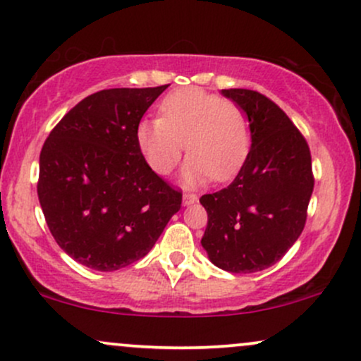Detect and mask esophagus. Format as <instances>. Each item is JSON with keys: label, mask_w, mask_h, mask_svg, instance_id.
Instances as JSON below:
<instances>
[{"label": "esophagus", "mask_w": 361, "mask_h": 361, "mask_svg": "<svg viewBox=\"0 0 361 361\" xmlns=\"http://www.w3.org/2000/svg\"><path fill=\"white\" fill-rule=\"evenodd\" d=\"M198 200V197L195 193H185L183 195V205H193Z\"/></svg>", "instance_id": "obj_1"}]
</instances>
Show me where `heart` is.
Segmentation results:
<instances>
[{"mask_svg": "<svg viewBox=\"0 0 361 361\" xmlns=\"http://www.w3.org/2000/svg\"><path fill=\"white\" fill-rule=\"evenodd\" d=\"M159 114L140 118L134 132L139 152L156 173L169 175L185 147L190 156L183 180L190 185L212 176L229 180L243 166L251 149V126L238 103L202 88H183L161 100Z\"/></svg>", "mask_w": 361, "mask_h": 361, "instance_id": "1", "label": "heart"}]
</instances>
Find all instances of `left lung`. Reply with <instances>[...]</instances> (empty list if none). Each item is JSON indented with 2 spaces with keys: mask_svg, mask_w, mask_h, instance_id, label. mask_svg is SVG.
Instances as JSON below:
<instances>
[{
  "mask_svg": "<svg viewBox=\"0 0 361 361\" xmlns=\"http://www.w3.org/2000/svg\"><path fill=\"white\" fill-rule=\"evenodd\" d=\"M222 94L246 111L251 149L227 188L200 198L209 222L202 246L229 273L267 270L299 239L314 190L307 140L283 110L252 90Z\"/></svg>",
  "mask_w": 361,
  "mask_h": 361,
  "instance_id": "obj_1",
  "label": "left lung"
}]
</instances>
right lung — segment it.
Listing matches in <instances>:
<instances>
[{"mask_svg": "<svg viewBox=\"0 0 361 361\" xmlns=\"http://www.w3.org/2000/svg\"><path fill=\"white\" fill-rule=\"evenodd\" d=\"M169 85L90 94L52 128L40 151L37 193L62 251L114 271L147 255L181 207L135 144V126Z\"/></svg>", "mask_w": 361, "mask_h": 361, "instance_id": "obj_1", "label": "right lung"}]
</instances>
